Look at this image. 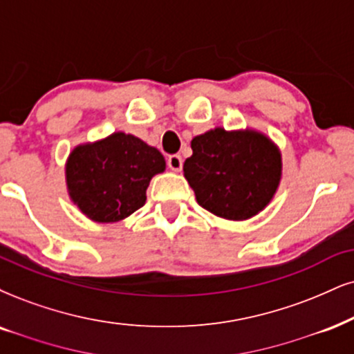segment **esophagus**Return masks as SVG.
<instances>
[{
	"label": "esophagus",
	"instance_id": "obj_1",
	"mask_svg": "<svg viewBox=\"0 0 354 354\" xmlns=\"http://www.w3.org/2000/svg\"><path fill=\"white\" fill-rule=\"evenodd\" d=\"M182 164H184V159H182L180 156L178 154H172V156H169V159H167V165H169V169H172V170H180L182 169Z\"/></svg>",
	"mask_w": 354,
	"mask_h": 354
}]
</instances>
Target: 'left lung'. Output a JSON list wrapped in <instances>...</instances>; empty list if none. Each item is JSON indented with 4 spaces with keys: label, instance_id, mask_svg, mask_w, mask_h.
Segmentation results:
<instances>
[{
    "label": "left lung",
    "instance_id": "1",
    "mask_svg": "<svg viewBox=\"0 0 354 354\" xmlns=\"http://www.w3.org/2000/svg\"><path fill=\"white\" fill-rule=\"evenodd\" d=\"M185 178L200 207L226 220H246L270 202L281 180V154L254 131L216 128L192 139Z\"/></svg>",
    "mask_w": 354,
    "mask_h": 354
}]
</instances>
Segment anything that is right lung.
<instances>
[{
	"label": "right lung",
	"mask_w": 354,
	"mask_h": 354,
	"mask_svg": "<svg viewBox=\"0 0 354 354\" xmlns=\"http://www.w3.org/2000/svg\"><path fill=\"white\" fill-rule=\"evenodd\" d=\"M164 169V156L156 147L131 134L115 133L73 149L67 162V185L86 216L110 223L142 207L152 176Z\"/></svg>",
	"instance_id": "obj_1"
}]
</instances>
